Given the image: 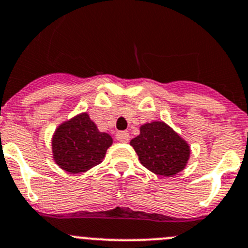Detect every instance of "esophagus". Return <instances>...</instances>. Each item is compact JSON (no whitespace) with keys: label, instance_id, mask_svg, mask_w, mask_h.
I'll return each instance as SVG.
<instances>
[{"label":"esophagus","instance_id":"34e87169","mask_svg":"<svg viewBox=\"0 0 248 248\" xmlns=\"http://www.w3.org/2000/svg\"><path fill=\"white\" fill-rule=\"evenodd\" d=\"M116 139L119 141H121V143H127V141L129 140V133L128 132H117L116 133Z\"/></svg>","mask_w":248,"mask_h":248}]
</instances>
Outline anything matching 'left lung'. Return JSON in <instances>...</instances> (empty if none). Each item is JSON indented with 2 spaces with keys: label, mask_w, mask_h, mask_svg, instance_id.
<instances>
[{
  "label": "left lung",
  "mask_w": 248,
  "mask_h": 248,
  "mask_svg": "<svg viewBox=\"0 0 248 248\" xmlns=\"http://www.w3.org/2000/svg\"><path fill=\"white\" fill-rule=\"evenodd\" d=\"M131 140L141 165L162 177H173L188 165L190 146L163 121L146 122Z\"/></svg>",
  "instance_id": "obj_1"
}]
</instances>
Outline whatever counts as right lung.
<instances>
[{
  "instance_id": "1",
  "label": "right lung",
  "mask_w": 248,
  "mask_h": 248,
  "mask_svg": "<svg viewBox=\"0 0 248 248\" xmlns=\"http://www.w3.org/2000/svg\"><path fill=\"white\" fill-rule=\"evenodd\" d=\"M111 144V136L100 132L87 112H81L55 128L52 137L53 160L71 174L87 172L104 160Z\"/></svg>"
}]
</instances>
